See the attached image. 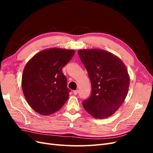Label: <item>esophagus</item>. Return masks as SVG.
Masks as SVG:
<instances>
[{"instance_id": "esophagus-1", "label": "esophagus", "mask_w": 153, "mask_h": 153, "mask_svg": "<svg viewBox=\"0 0 153 153\" xmlns=\"http://www.w3.org/2000/svg\"><path fill=\"white\" fill-rule=\"evenodd\" d=\"M78 90H75V91H73V94H75V95H77V94H78Z\"/></svg>"}]
</instances>
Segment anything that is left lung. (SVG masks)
<instances>
[{
  "label": "left lung",
  "mask_w": 153,
  "mask_h": 153,
  "mask_svg": "<svg viewBox=\"0 0 153 153\" xmlns=\"http://www.w3.org/2000/svg\"><path fill=\"white\" fill-rule=\"evenodd\" d=\"M78 53L92 87L90 98L83 101V106L96 119L107 118L126 99L130 82L128 69L121 59L108 51L80 49Z\"/></svg>",
  "instance_id": "obj_1"
}]
</instances>
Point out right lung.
<instances>
[{
    "label": "right lung",
    "instance_id": "1",
    "mask_svg": "<svg viewBox=\"0 0 153 153\" xmlns=\"http://www.w3.org/2000/svg\"><path fill=\"white\" fill-rule=\"evenodd\" d=\"M75 53L74 50L50 48L36 53L26 64L22 88L27 103L37 113L52 114L68 100L70 90L62 69Z\"/></svg>",
    "mask_w": 153,
    "mask_h": 153
}]
</instances>
